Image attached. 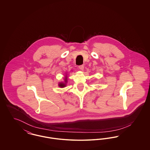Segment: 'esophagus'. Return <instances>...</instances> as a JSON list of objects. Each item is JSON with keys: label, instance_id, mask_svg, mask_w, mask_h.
Wrapping results in <instances>:
<instances>
[{"label": "esophagus", "instance_id": "obj_1", "mask_svg": "<svg viewBox=\"0 0 150 150\" xmlns=\"http://www.w3.org/2000/svg\"><path fill=\"white\" fill-rule=\"evenodd\" d=\"M79 69H80V70L83 71V70H84V67L83 65H80V66H79Z\"/></svg>", "mask_w": 150, "mask_h": 150}]
</instances>
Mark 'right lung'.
Wrapping results in <instances>:
<instances>
[{
	"instance_id": "1",
	"label": "right lung",
	"mask_w": 150,
	"mask_h": 150,
	"mask_svg": "<svg viewBox=\"0 0 150 150\" xmlns=\"http://www.w3.org/2000/svg\"><path fill=\"white\" fill-rule=\"evenodd\" d=\"M67 73H66V75L64 76V81L62 82H59L58 83V86L60 88H64L66 86V84L67 83Z\"/></svg>"
}]
</instances>
